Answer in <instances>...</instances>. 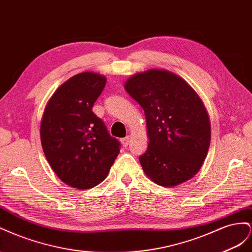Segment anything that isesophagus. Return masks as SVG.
Segmentation results:
<instances>
[{"instance_id": "obj_1", "label": "esophagus", "mask_w": 252, "mask_h": 252, "mask_svg": "<svg viewBox=\"0 0 252 252\" xmlns=\"http://www.w3.org/2000/svg\"><path fill=\"white\" fill-rule=\"evenodd\" d=\"M120 141H121V143H122V146H124L125 148H126L127 146H128V141H130V137H125V138H121L120 139Z\"/></svg>"}]
</instances>
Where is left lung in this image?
<instances>
[{
  "label": "left lung",
  "mask_w": 252,
  "mask_h": 252,
  "mask_svg": "<svg viewBox=\"0 0 252 252\" xmlns=\"http://www.w3.org/2000/svg\"><path fill=\"white\" fill-rule=\"evenodd\" d=\"M125 89L146 115L149 146L139 157L145 173L162 187L189 181L202 167L211 139L209 116L196 92L164 69L135 74Z\"/></svg>",
  "instance_id": "1"
}]
</instances>
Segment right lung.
Wrapping results in <instances>:
<instances>
[{
	"mask_svg": "<svg viewBox=\"0 0 252 252\" xmlns=\"http://www.w3.org/2000/svg\"><path fill=\"white\" fill-rule=\"evenodd\" d=\"M105 83L104 76L93 71L75 75L54 93L43 114L40 135L46 159L75 189L104 181L119 154L120 142L92 111Z\"/></svg>",
	"mask_w": 252,
	"mask_h": 252,
	"instance_id": "obj_1",
	"label": "right lung"
}]
</instances>
